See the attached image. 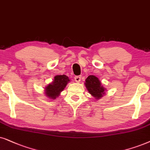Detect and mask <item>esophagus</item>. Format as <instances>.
<instances>
[{"instance_id":"1","label":"esophagus","mask_w":150,"mask_h":150,"mask_svg":"<svg viewBox=\"0 0 150 150\" xmlns=\"http://www.w3.org/2000/svg\"><path fill=\"white\" fill-rule=\"evenodd\" d=\"M75 81H76V82H80V81H81V76H75Z\"/></svg>"}]
</instances>
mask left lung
<instances>
[{
  "label": "left lung",
  "mask_w": 150,
  "mask_h": 150,
  "mask_svg": "<svg viewBox=\"0 0 150 150\" xmlns=\"http://www.w3.org/2000/svg\"><path fill=\"white\" fill-rule=\"evenodd\" d=\"M86 87L89 93L97 99L103 97L105 88L101 85L100 81L94 75H89L86 79Z\"/></svg>",
  "instance_id": "obj_1"
}]
</instances>
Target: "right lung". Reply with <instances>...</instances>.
Listing matches in <instances>:
<instances>
[{"label":"right lung","mask_w":150,"mask_h":150,"mask_svg":"<svg viewBox=\"0 0 150 150\" xmlns=\"http://www.w3.org/2000/svg\"><path fill=\"white\" fill-rule=\"evenodd\" d=\"M69 81V77L65 75L55 76L53 83L46 88V95L51 99H55L59 95L60 92L63 91Z\"/></svg>","instance_id":"obj_1"}]
</instances>
